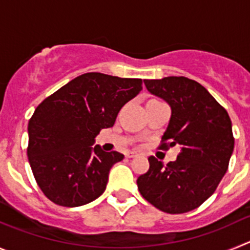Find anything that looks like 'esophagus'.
<instances>
[{"mask_svg": "<svg viewBox=\"0 0 250 250\" xmlns=\"http://www.w3.org/2000/svg\"><path fill=\"white\" fill-rule=\"evenodd\" d=\"M138 155V154H136V152H134V151H129L126 154V156L127 158H135V156Z\"/></svg>", "mask_w": 250, "mask_h": 250, "instance_id": "1", "label": "esophagus"}]
</instances>
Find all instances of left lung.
<instances>
[{"instance_id":"left-lung-1","label":"left lung","mask_w":250,"mask_h":250,"mask_svg":"<svg viewBox=\"0 0 250 250\" xmlns=\"http://www.w3.org/2000/svg\"><path fill=\"white\" fill-rule=\"evenodd\" d=\"M147 91L169 104L171 115L163 147L180 145L167 165L150 156V167L138 178L139 191L169 214L190 211L215 191L228 170L234 138L227 110L204 86L184 76L144 80Z\"/></svg>"}]
</instances>
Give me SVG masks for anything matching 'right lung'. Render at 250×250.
I'll list each match as a JSON object with an SVG mask.
<instances>
[{
    "mask_svg": "<svg viewBox=\"0 0 250 250\" xmlns=\"http://www.w3.org/2000/svg\"><path fill=\"white\" fill-rule=\"evenodd\" d=\"M141 79L89 72L48 96L28 121L27 156L35 179L51 202L80 207L105 191L112 165L124 159L95 145L101 129L143 90Z\"/></svg>",
    "mask_w": 250,
    "mask_h": 250,
    "instance_id": "add662e5",
    "label": "right lung"
}]
</instances>
